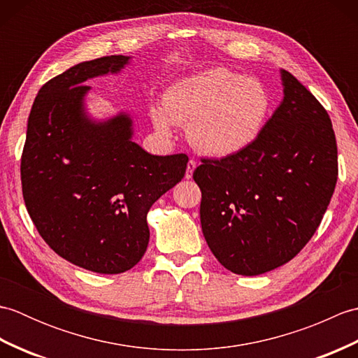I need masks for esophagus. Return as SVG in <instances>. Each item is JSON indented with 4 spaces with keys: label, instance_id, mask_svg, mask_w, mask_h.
Returning a JSON list of instances; mask_svg holds the SVG:
<instances>
[{
    "label": "esophagus",
    "instance_id": "esophagus-1",
    "mask_svg": "<svg viewBox=\"0 0 358 358\" xmlns=\"http://www.w3.org/2000/svg\"><path fill=\"white\" fill-rule=\"evenodd\" d=\"M195 167H196V162H195V159H189L187 167H186V175H185V177H186L187 180L192 178V173H194V171H195Z\"/></svg>",
    "mask_w": 358,
    "mask_h": 358
}]
</instances>
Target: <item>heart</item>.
Here are the masks:
<instances>
[{
    "label": "heart",
    "mask_w": 358,
    "mask_h": 358,
    "mask_svg": "<svg viewBox=\"0 0 358 358\" xmlns=\"http://www.w3.org/2000/svg\"><path fill=\"white\" fill-rule=\"evenodd\" d=\"M271 98L255 78L226 67H212L178 80L166 90L163 109L152 120L163 135L172 124H189V140L210 157H231L252 144L268 120Z\"/></svg>",
    "instance_id": "obj_1"
}]
</instances>
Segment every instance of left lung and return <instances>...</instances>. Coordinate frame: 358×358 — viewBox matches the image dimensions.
<instances>
[{
	"mask_svg": "<svg viewBox=\"0 0 358 358\" xmlns=\"http://www.w3.org/2000/svg\"><path fill=\"white\" fill-rule=\"evenodd\" d=\"M283 101L238 154L204 158L194 171L212 254L238 275H260L300 252L320 226L338 175L331 118L281 69Z\"/></svg>",
	"mask_w": 358,
	"mask_h": 358,
	"instance_id": "left-lung-1",
	"label": "left lung"
}]
</instances>
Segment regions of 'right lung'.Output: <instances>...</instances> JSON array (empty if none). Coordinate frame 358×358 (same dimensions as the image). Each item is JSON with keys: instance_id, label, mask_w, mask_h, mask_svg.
I'll return each instance as SVG.
<instances>
[{"instance_id": "right-lung-1", "label": "right lung", "mask_w": 358, "mask_h": 358, "mask_svg": "<svg viewBox=\"0 0 358 358\" xmlns=\"http://www.w3.org/2000/svg\"><path fill=\"white\" fill-rule=\"evenodd\" d=\"M131 57L85 62L49 80L27 120L22 196L43 240L83 269L121 273L148 249L146 215L185 177V154L150 155L132 141V118L87 117L85 81L118 73Z\"/></svg>"}]
</instances>
